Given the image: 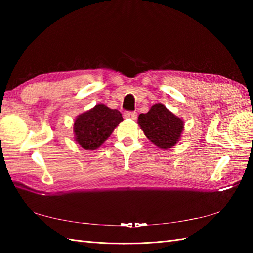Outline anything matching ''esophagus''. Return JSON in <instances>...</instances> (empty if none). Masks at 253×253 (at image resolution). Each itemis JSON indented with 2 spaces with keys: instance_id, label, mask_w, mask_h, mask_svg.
Listing matches in <instances>:
<instances>
[{
  "instance_id": "1",
  "label": "esophagus",
  "mask_w": 253,
  "mask_h": 253,
  "mask_svg": "<svg viewBox=\"0 0 253 253\" xmlns=\"http://www.w3.org/2000/svg\"><path fill=\"white\" fill-rule=\"evenodd\" d=\"M124 117L131 118V120H136L137 113L136 112H125V113H124Z\"/></svg>"
}]
</instances>
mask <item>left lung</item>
<instances>
[{
    "label": "left lung",
    "instance_id": "obj_1",
    "mask_svg": "<svg viewBox=\"0 0 253 253\" xmlns=\"http://www.w3.org/2000/svg\"><path fill=\"white\" fill-rule=\"evenodd\" d=\"M138 124L149 140L162 150L178 143L185 126L184 121L162 103L152 105L146 114L139 115Z\"/></svg>",
    "mask_w": 253,
    "mask_h": 253
}]
</instances>
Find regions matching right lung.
<instances>
[{
  "instance_id": "1",
  "label": "right lung",
  "mask_w": 253,
  "mask_h": 253,
  "mask_svg": "<svg viewBox=\"0 0 253 253\" xmlns=\"http://www.w3.org/2000/svg\"><path fill=\"white\" fill-rule=\"evenodd\" d=\"M122 121L121 112L104 104H96L75 118V141L84 150H96L107 140Z\"/></svg>"
}]
</instances>
